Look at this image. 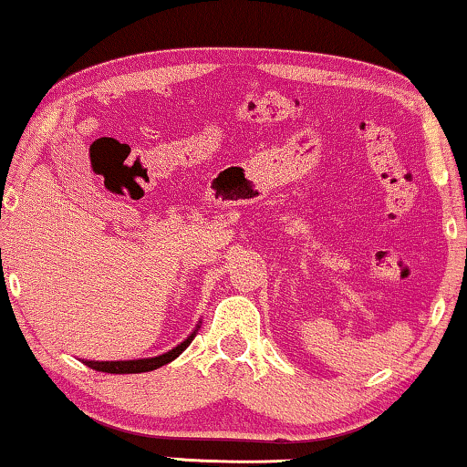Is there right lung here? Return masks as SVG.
Masks as SVG:
<instances>
[{
	"instance_id": "1",
	"label": "right lung",
	"mask_w": 467,
	"mask_h": 467,
	"mask_svg": "<svg viewBox=\"0 0 467 467\" xmlns=\"http://www.w3.org/2000/svg\"><path fill=\"white\" fill-rule=\"evenodd\" d=\"M193 337H187V339L181 343L171 351H166V354L161 356H155V358H145V360H119V362H94V360H86V367H90L94 370H100V373H113V375H130V373H147V370H155L160 367H164V364L172 362L174 358L179 354H183L185 348L189 343L193 341Z\"/></svg>"
}]
</instances>
